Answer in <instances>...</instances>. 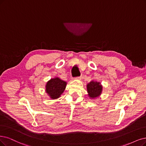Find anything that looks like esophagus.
<instances>
[{"label":"esophagus","mask_w":146,"mask_h":146,"mask_svg":"<svg viewBox=\"0 0 146 146\" xmlns=\"http://www.w3.org/2000/svg\"><path fill=\"white\" fill-rule=\"evenodd\" d=\"M75 79H78V80H80L82 79V76H80L79 77H77V78H75Z\"/></svg>","instance_id":"obj_1"}]
</instances>
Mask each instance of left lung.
I'll return each instance as SVG.
<instances>
[{
  "label": "left lung",
  "instance_id": "1",
  "mask_svg": "<svg viewBox=\"0 0 146 146\" xmlns=\"http://www.w3.org/2000/svg\"><path fill=\"white\" fill-rule=\"evenodd\" d=\"M88 96L91 99H95L101 95L103 87L100 82L92 80L87 85Z\"/></svg>",
  "mask_w": 146,
  "mask_h": 146
}]
</instances>
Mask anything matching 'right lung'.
Masks as SVG:
<instances>
[{"label": "right lung", "instance_id": "obj_1", "mask_svg": "<svg viewBox=\"0 0 146 146\" xmlns=\"http://www.w3.org/2000/svg\"><path fill=\"white\" fill-rule=\"evenodd\" d=\"M67 82L58 77L50 79L46 84V92L53 100L60 98L66 89Z\"/></svg>", "mask_w": 146, "mask_h": 146}]
</instances>
